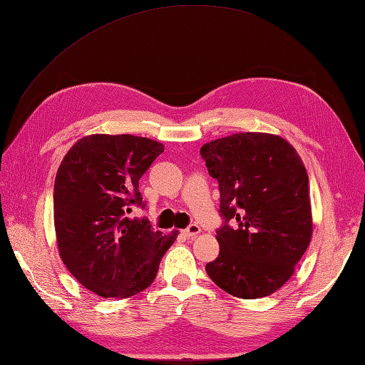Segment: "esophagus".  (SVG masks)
<instances>
[{
    "instance_id": "obj_1",
    "label": "esophagus",
    "mask_w": 365,
    "mask_h": 365,
    "mask_svg": "<svg viewBox=\"0 0 365 365\" xmlns=\"http://www.w3.org/2000/svg\"><path fill=\"white\" fill-rule=\"evenodd\" d=\"M200 231H201V230H200V226H198V225H195V223H192V225H189L187 228H185V230L182 231V234H184V236L187 237V239H193V237H197V236H198Z\"/></svg>"
}]
</instances>
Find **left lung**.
<instances>
[{
    "label": "left lung",
    "instance_id": "1",
    "mask_svg": "<svg viewBox=\"0 0 365 365\" xmlns=\"http://www.w3.org/2000/svg\"><path fill=\"white\" fill-rule=\"evenodd\" d=\"M200 155L218 181L220 253L209 278L237 298L284 286L312 236L309 178L295 148L279 135L239 133L203 145Z\"/></svg>",
    "mask_w": 365,
    "mask_h": 365
}]
</instances>
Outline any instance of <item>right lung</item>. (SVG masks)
<instances>
[{"instance_id":"obj_1","label":"right lung","mask_w":365,"mask_h":365,"mask_svg":"<svg viewBox=\"0 0 365 365\" xmlns=\"http://www.w3.org/2000/svg\"><path fill=\"white\" fill-rule=\"evenodd\" d=\"M164 145L131 134H92L62 159L54 181V228L62 262L81 284L103 298H128L155 281L172 236L148 218L139 180Z\"/></svg>"}]
</instances>
